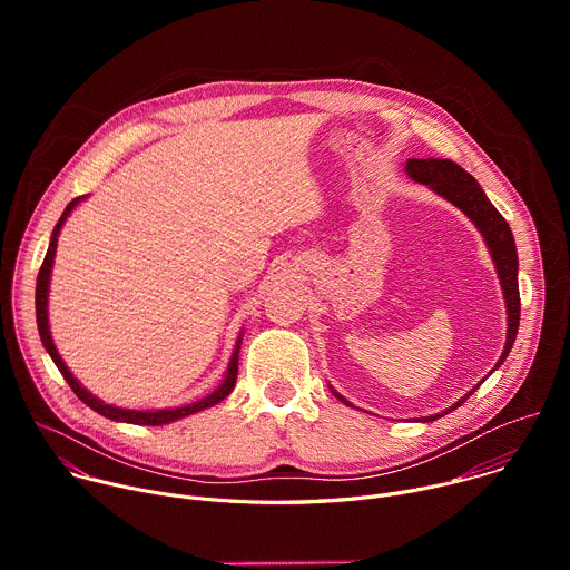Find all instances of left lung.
<instances>
[{"label": "left lung", "instance_id": "obj_1", "mask_svg": "<svg viewBox=\"0 0 570 570\" xmlns=\"http://www.w3.org/2000/svg\"><path fill=\"white\" fill-rule=\"evenodd\" d=\"M405 171H409V176L413 180L429 185L433 191H438L440 196L451 200L455 207H460L475 223V227L482 232V236L487 240V246H490V253L494 257V264H497V271H499V277L503 284L505 302H508V343L501 354V361L497 363V367H499V365H503V361L508 358V354L514 345V338L519 332V317H521V297H519V282H517L519 262H517V246H514L512 229H510L508 220L501 216V212L478 187V183L460 165H455V161L435 159V157H429V159L411 157L409 161H405ZM471 392L466 396H471ZM336 396L341 401H345L341 394H336ZM466 396H462L458 403H453L446 413L424 417V422H433V420L460 409V405L466 401Z\"/></svg>", "mask_w": 570, "mask_h": 570}]
</instances>
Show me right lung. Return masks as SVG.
I'll use <instances>...</instances> for the list:
<instances>
[{
    "label": "right lung",
    "mask_w": 570,
    "mask_h": 570,
    "mask_svg": "<svg viewBox=\"0 0 570 570\" xmlns=\"http://www.w3.org/2000/svg\"><path fill=\"white\" fill-rule=\"evenodd\" d=\"M80 198L71 200L58 225L53 227V236H51V243H49V250L45 255V262L40 266V273H38V284H36V315H38V330H40V338H42V345L45 350L49 352V356L53 358L56 367L60 370V374L65 376V381L69 383V387L73 390V394L83 401L86 405H90V409L108 420H115V422H128V424H144V426H161V424H169V422H176V420H183L187 415H194V413H200L205 409H209V405H216L218 401H223L232 390H234V383H236V374H238V345L240 341L236 343V350L232 354V361H229V367H227V374H225V381L218 390H214L212 394H207L205 399L196 401V403H189V405H183V409H171V411H155V413H144V411H121V409H115V405H108L104 401H99L97 396H92L83 385H80L71 372L67 370V365L62 363V358L58 356L56 347H53V341H51V334H49V320H47V291H49V275H51V266H53V255H56V240H58V232L65 223V218L69 216V212L78 205Z\"/></svg>",
    "instance_id": "1"
}]
</instances>
